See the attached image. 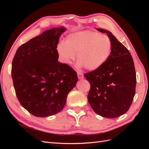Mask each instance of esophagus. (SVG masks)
I'll list each match as a JSON object with an SVG mask.
<instances>
[{
    "label": "esophagus",
    "instance_id": "34e87169",
    "mask_svg": "<svg viewBox=\"0 0 149 149\" xmlns=\"http://www.w3.org/2000/svg\"><path fill=\"white\" fill-rule=\"evenodd\" d=\"M77 74H78V77L79 79H81L84 78V76H83V74L82 73H81V72H79L78 71L77 72Z\"/></svg>",
    "mask_w": 149,
    "mask_h": 149
}]
</instances>
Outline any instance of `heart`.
Returning <instances> with one entry per match:
<instances>
[{"label":"heart","instance_id":"b5f03b06","mask_svg":"<svg viewBox=\"0 0 149 149\" xmlns=\"http://www.w3.org/2000/svg\"><path fill=\"white\" fill-rule=\"evenodd\" d=\"M112 43L105 35L85 30L68 36L66 43L61 42L57 47L60 60L70 64L77 55L78 66L94 71L100 69L111 56Z\"/></svg>","mask_w":149,"mask_h":149}]
</instances>
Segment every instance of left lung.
Segmentation results:
<instances>
[{"instance_id":"8db88e82","label":"left lung","mask_w":149,"mask_h":149,"mask_svg":"<svg viewBox=\"0 0 149 149\" xmlns=\"http://www.w3.org/2000/svg\"><path fill=\"white\" fill-rule=\"evenodd\" d=\"M97 30L107 34L112 51L100 69L84 74L91 85L88 100L98 115L115 118L125 114L131 106L136 93V70L130 52L111 31Z\"/></svg>"}]
</instances>
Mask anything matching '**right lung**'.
<instances>
[{
  "label": "right lung",
  "mask_w": 149,
  "mask_h": 149,
  "mask_svg": "<svg viewBox=\"0 0 149 149\" xmlns=\"http://www.w3.org/2000/svg\"><path fill=\"white\" fill-rule=\"evenodd\" d=\"M65 28H53L31 38L17 49L12 78L20 104L40 118L60 112L68 94L78 81L76 72L58 62L57 45Z\"/></svg>",
  "instance_id": "obj_1"
}]
</instances>
